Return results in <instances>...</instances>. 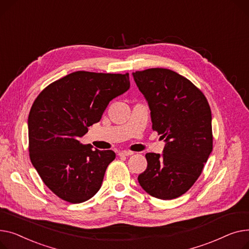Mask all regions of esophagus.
Here are the masks:
<instances>
[{"label":"esophagus","mask_w":249,"mask_h":249,"mask_svg":"<svg viewBox=\"0 0 249 249\" xmlns=\"http://www.w3.org/2000/svg\"><path fill=\"white\" fill-rule=\"evenodd\" d=\"M119 155H120L121 157H128V156L134 155V153L130 152V151H122V152L119 153Z\"/></svg>","instance_id":"obj_1"}]
</instances>
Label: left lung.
I'll use <instances>...</instances> for the list:
<instances>
[{
	"mask_svg": "<svg viewBox=\"0 0 249 249\" xmlns=\"http://www.w3.org/2000/svg\"><path fill=\"white\" fill-rule=\"evenodd\" d=\"M147 100L153 129L165 139L163 154L145 155L138 181L153 197L171 200L191 188L213 149L212 115L201 90L177 72L151 68L133 72Z\"/></svg>",
	"mask_w": 249,
	"mask_h": 249,
	"instance_id": "8db88e82",
	"label": "left lung"
}]
</instances>
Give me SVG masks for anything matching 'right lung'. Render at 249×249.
<instances>
[{"instance_id":"obj_1","label":"right lung","mask_w":249,"mask_h":249,"mask_svg":"<svg viewBox=\"0 0 249 249\" xmlns=\"http://www.w3.org/2000/svg\"><path fill=\"white\" fill-rule=\"evenodd\" d=\"M129 85L128 73L76 71L49 84L35 99L28 118L29 153L44 184L59 198L82 203L98 192L115 154L78 139Z\"/></svg>"}]
</instances>
